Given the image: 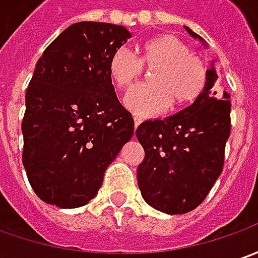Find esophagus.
Segmentation results:
<instances>
[{"mask_svg": "<svg viewBox=\"0 0 258 258\" xmlns=\"http://www.w3.org/2000/svg\"><path fill=\"white\" fill-rule=\"evenodd\" d=\"M141 124V118L140 117H134V128L137 130V127Z\"/></svg>", "mask_w": 258, "mask_h": 258, "instance_id": "obj_1", "label": "esophagus"}]
</instances>
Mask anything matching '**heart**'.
Wrapping results in <instances>:
<instances>
[{
    "label": "heart",
    "mask_w": 258,
    "mask_h": 258,
    "mask_svg": "<svg viewBox=\"0 0 258 258\" xmlns=\"http://www.w3.org/2000/svg\"><path fill=\"white\" fill-rule=\"evenodd\" d=\"M140 55L125 47L117 48L108 59V73L120 90L137 83L143 66L157 67L151 76L153 85L136 87L124 97L130 111L140 117H150L174 108L190 105L207 87V68L203 61L191 55V49L173 35H158L144 41Z\"/></svg>",
    "instance_id": "b5f03b06"
}]
</instances>
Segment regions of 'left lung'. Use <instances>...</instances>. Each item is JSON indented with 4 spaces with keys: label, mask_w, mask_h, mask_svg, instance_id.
Listing matches in <instances>:
<instances>
[{
    "label": "left lung",
    "mask_w": 258,
    "mask_h": 258,
    "mask_svg": "<svg viewBox=\"0 0 258 258\" xmlns=\"http://www.w3.org/2000/svg\"><path fill=\"white\" fill-rule=\"evenodd\" d=\"M184 28L204 44L199 34ZM207 76V87L197 101L164 120L144 121L136 131L146 153L137 170L141 196L167 214L199 207L223 170L231 102L230 94L214 90V64Z\"/></svg>",
    "instance_id": "8db88e82"
}]
</instances>
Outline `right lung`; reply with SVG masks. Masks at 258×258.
<instances>
[{
	"instance_id": "1",
	"label": "right lung",
	"mask_w": 258,
	"mask_h": 258,
	"mask_svg": "<svg viewBox=\"0 0 258 258\" xmlns=\"http://www.w3.org/2000/svg\"><path fill=\"white\" fill-rule=\"evenodd\" d=\"M131 38L122 25H70L38 59L25 94L23 164L47 204L77 209L97 196L107 167L134 134L108 59Z\"/></svg>"
}]
</instances>
